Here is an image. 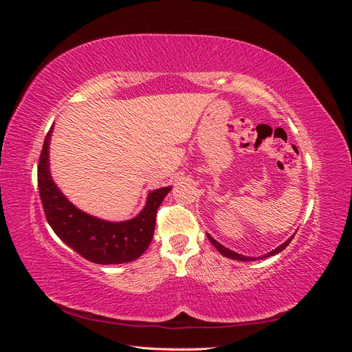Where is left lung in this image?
Masks as SVG:
<instances>
[{"mask_svg":"<svg viewBox=\"0 0 352 352\" xmlns=\"http://www.w3.org/2000/svg\"><path fill=\"white\" fill-rule=\"evenodd\" d=\"M295 236V235H294ZM294 236H291L289 239L287 241H285L282 245H279L278 248H274L273 251H270V252H267V254H264V255H261V257H247V255H242V254H238V252H235V251H232V250H229V248H226V247H223L221 243H219L212 236H210L208 233H207V238H208V241L214 245L216 247V250L221 254V255H225V257H228V258H232V260H238V261H254V260H260V258H267V257H272V255H276V254H279L280 251H283L287 245H289V242L292 241V238Z\"/></svg>","mask_w":352,"mask_h":352,"instance_id":"obj_1","label":"left lung"}]
</instances>
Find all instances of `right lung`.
<instances>
[{
  "label": "right lung",
  "mask_w": 352,
  "mask_h": 352,
  "mask_svg": "<svg viewBox=\"0 0 352 352\" xmlns=\"http://www.w3.org/2000/svg\"><path fill=\"white\" fill-rule=\"evenodd\" d=\"M45 136L38 166V188L45 217L56 235L72 250L97 264L129 263L146 251L155 229L157 210L172 186L150 190L140 214L124 221H109L82 211L56 185L50 170V142Z\"/></svg>",
  "instance_id": "obj_1"
}]
</instances>
